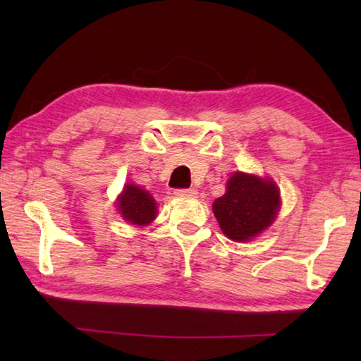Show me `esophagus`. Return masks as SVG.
<instances>
[{"instance_id": "obj_1", "label": "esophagus", "mask_w": 361, "mask_h": 361, "mask_svg": "<svg viewBox=\"0 0 361 361\" xmlns=\"http://www.w3.org/2000/svg\"><path fill=\"white\" fill-rule=\"evenodd\" d=\"M175 195H178V197H194V195H197V189H175Z\"/></svg>"}]
</instances>
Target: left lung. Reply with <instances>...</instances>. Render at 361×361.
<instances>
[{
  "instance_id": "8db88e82",
  "label": "left lung",
  "mask_w": 361,
  "mask_h": 361,
  "mask_svg": "<svg viewBox=\"0 0 361 361\" xmlns=\"http://www.w3.org/2000/svg\"><path fill=\"white\" fill-rule=\"evenodd\" d=\"M280 209V191L271 178L235 172L226 192L213 202V213L224 235L248 242L274 223Z\"/></svg>"
}]
</instances>
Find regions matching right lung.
Wrapping results in <instances>:
<instances>
[{
  "label": "right lung",
  "instance_id": "1",
  "mask_svg": "<svg viewBox=\"0 0 361 361\" xmlns=\"http://www.w3.org/2000/svg\"><path fill=\"white\" fill-rule=\"evenodd\" d=\"M118 210L126 221L148 226L157 216V204L152 195L135 185H126L118 197Z\"/></svg>",
  "mask_w": 361,
  "mask_h": 361
}]
</instances>
